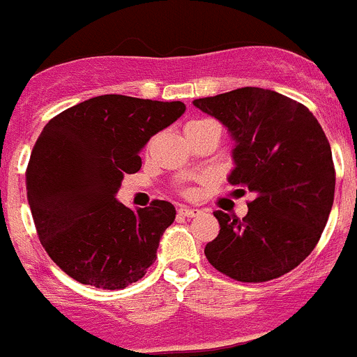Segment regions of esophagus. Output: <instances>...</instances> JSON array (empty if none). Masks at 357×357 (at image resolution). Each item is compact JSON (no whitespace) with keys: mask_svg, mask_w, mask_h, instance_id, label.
<instances>
[{"mask_svg":"<svg viewBox=\"0 0 357 357\" xmlns=\"http://www.w3.org/2000/svg\"><path fill=\"white\" fill-rule=\"evenodd\" d=\"M178 213L182 215V217H187V218H192V217H197V215L201 213L197 208H187V206H180L178 208Z\"/></svg>","mask_w":357,"mask_h":357,"instance_id":"34e87169","label":"esophagus"}]
</instances>
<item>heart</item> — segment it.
I'll use <instances>...</instances> for the list:
<instances>
[{
  "label": "heart",
  "instance_id": "heart-1",
  "mask_svg": "<svg viewBox=\"0 0 357 357\" xmlns=\"http://www.w3.org/2000/svg\"><path fill=\"white\" fill-rule=\"evenodd\" d=\"M208 123L210 121H190V123H187L185 125V130H192V128H199V126H203V125H208ZM183 194H185V196H189V190H183Z\"/></svg>",
  "mask_w": 357,
  "mask_h": 357
}]
</instances>
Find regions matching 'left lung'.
Returning a JSON list of instances; mask_svg holds the SVG:
<instances>
[{"label": "left lung", "instance_id": "1", "mask_svg": "<svg viewBox=\"0 0 357 357\" xmlns=\"http://www.w3.org/2000/svg\"><path fill=\"white\" fill-rule=\"evenodd\" d=\"M194 105L236 140L229 182L253 192L246 217L213 211L220 232L204 248L231 280L264 283L290 273L321 238L335 196L331 147L312 112L290 97L245 86Z\"/></svg>", "mask_w": 357, "mask_h": 357}]
</instances>
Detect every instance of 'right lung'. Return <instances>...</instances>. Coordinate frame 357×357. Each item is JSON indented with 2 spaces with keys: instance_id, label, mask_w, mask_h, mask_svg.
<instances>
[{
  "instance_id": "obj_1",
  "label": "right lung",
  "mask_w": 357,
  "mask_h": 357,
  "mask_svg": "<svg viewBox=\"0 0 357 357\" xmlns=\"http://www.w3.org/2000/svg\"><path fill=\"white\" fill-rule=\"evenodd\" d=\"M183 111L178 100L100 95L62 111L38 137L26 170L31 213L50 259L77 283L121 290L154 264L175 206L154 199L133 211L114 196L142 167L147 140Z\"/></svg>"
}]
</instances>
